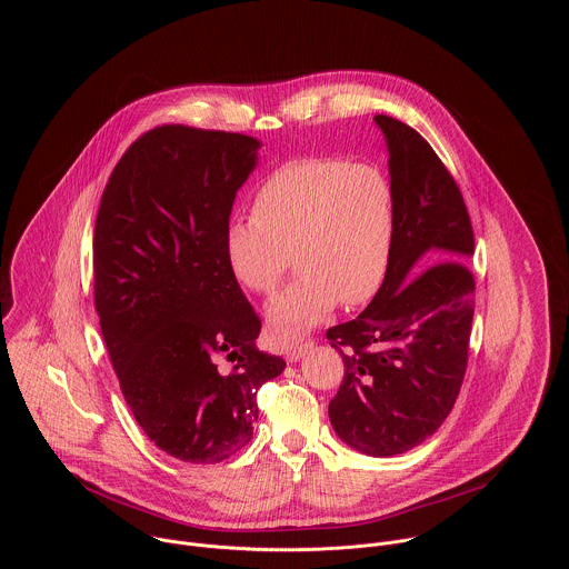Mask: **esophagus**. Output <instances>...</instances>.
Wrapping results in <instances>:
<instances>
[{"instance_id":"34e87169","label":"esophagus","mask_w":569,"mask_h":569,"mask_svg":"<svg viewBox=\"0 0 569 569\" xmlns=\"http://www.w3.org/2000/svg\"><path fill=\"white\" fill-rule=\"evenodd\" d=\"M313 346V341L309 339V341H302V343H296V346H287L284 348V357H287V361H298V359H302L305 357V352L309 350Z\"/></svg>"}]
</instances>
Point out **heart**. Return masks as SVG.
I'll use <instances>...</instances> for the list:
<instances>
[{"label":"heart","instance_id":"heart-1","mask_svg":"<svg viewBox=\"0 0 569 569\" xmlns=\"http://www.w3.org/2000/svg\"><path fill=\"white\" fill-rule=\"evenodd\" d=\"M397 237V192L372 163L305 158L258 186L251 217H232L223 251L232 276L273 293L293 260L298 278L267 305L271 337L291 343L341 305L357 307L383 287Z\"/></svg>","mask_w":569,"mask_h":569}]
</instances>
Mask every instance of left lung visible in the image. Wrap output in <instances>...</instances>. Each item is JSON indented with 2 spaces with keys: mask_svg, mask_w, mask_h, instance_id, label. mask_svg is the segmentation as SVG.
Here are the masks:
<instances>
[{
  "mask_svg": "<svg viewBox=\"0 0 569 569\" xmlns=\"http://www.w3.org/2000/svg\"><path fill=\"white\" fill-rule=\"evenodd\" d=\"M390 153L397 237L383 287L368 309L326 330L346 372L328 406L352 449L390 458L427 440L458 399L476 309L473 228L462 192L429 142L375 116Z\"/></svg>",
  "mask_w": 569,
  "mask_h": 569,
  "instance_id": "left-lung-1",
  "label": "left lung"
}]
</instances>
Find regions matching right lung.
Returning a JSON list of instances; mask_svg holds the SVG:
<instances>
[{
  "instance_id": "1",
  "label": "right lung",
  "mask_w": 569,
  "mask_h": 569,
  "mask_svg": "<svg viewBox=\"0 0 569 569\" xmlns=\"http://www.w3.org/2000/svg\"><path fill=\"white\" fill-rule=\"evenodd\" d=\"M260 142L163 124L116 163L93 230V302L127 406L168 456L221 462L251 440L256 392L284 370L223 237ZM230 362L223 365L222 361Z\"/></svg>"
}]
</instances>
